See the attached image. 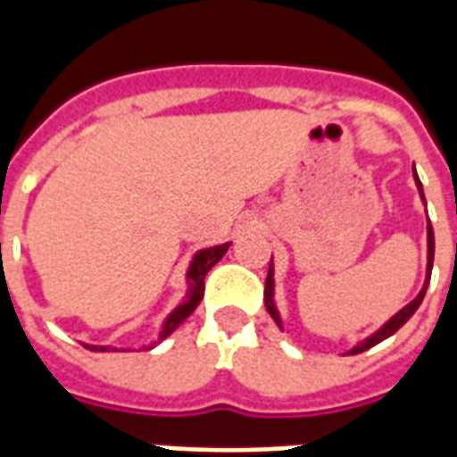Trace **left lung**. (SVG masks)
<instances>
[{"label": "left lung", "mask_w": 457, "mask_h": 457, "mask_svg": "<svg viewBox=\"0 0 457 457\" xmlns=\"http://www.w3.org/2000/svg\"><path fill=\"white\" fill-rule=\"evenodd\" d=\"M413 179H416V186H419V193L423 195V188H421V180H419V176H416V170H413ZM431 269H433V228L431 222H428V277H426V284H423L421 294L413 298L409 306H403L396 316L392 318V320H386L374 336H370L364 343H360L357 347H353V354L357 353H364V350H370V347H374L377 343H382V340H386L389 336H394L399 328L409 320V318L416 313V308L421 306L423 296H426V287H428V278H431ZM264 306H267L269 316L277 320V326H281V318H278V311H277V303H274V271H271V267H269V274H267V284H264Z\"/></svg>", "instance_id": "8db88e82"}]
</instances>
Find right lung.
<instances>
[{
    "instance_id": "1",
    "label": "right lung",
    "mask_w": 457,
    "mask_h": 457,
    "mask_svg": "<svg viewBox=\"0 0 457 457\" xmlns=\"http://www.w3.org/2000/svg\"><path fill=\"white\" fill-rule=\"evenodd\" d=\"M229 245H220V247H210V249H200L198 254L193 257L188 267V294L183 298V303H180L169 318H166V323H163V333L161 337H169L176 328L186 320V318L198 308V303L203 301V294H205V274H208L210 269L218 264L222 254L228 252ZM85 347H90L95 353H104L107 347L103 345H85Z\"/></svg>"
}]
</instances>
